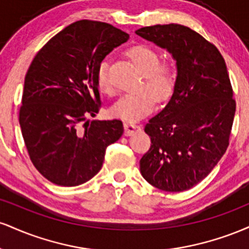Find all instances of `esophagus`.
<instances>
[{
	"label": "esophagus",
	"instance_id": "obj_1",
	"mask_svg": "<svg viewBox=\"0 0 249 249\" xmlns=\"http://www.w3.org/2000/svg\"><path fill=\"white\" fill-rule=\"evenodd\" d=\"M124 128H125V136H132V134L139 132L142 130V127L139 125L133 124V123H125L124 124Z\"/></svg>",
	"mask_w": 249,
	"mask_h": 249
}]
</instances>
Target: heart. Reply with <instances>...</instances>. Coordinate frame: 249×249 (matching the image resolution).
Instances as JSON below:
<instances>
[{"mask_svg":"<svg viewBox=\"0 0 249 249\" xmlns=\"http://www.w3.org/2000/svg\"><path fill=\"white\" fill-rule=\"evenodd\" d=\"M127 56L144 75L146 87L137 93H126L115 103L111 113L123 121L136 122L144 118L157 104V98L164 101L172 93L176 84V67L171 61H159V55L152 48L146 45H134L127 50ZM107 62L103 61L97 69V83L104 92L112 91V84L108 77Z\"/></svg>","mask_w":249,"mask_h":249,"instance_id":"1","label":"heart"}]
</instances>
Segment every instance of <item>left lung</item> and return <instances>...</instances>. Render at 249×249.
Masks as SVG:
<instances>
[{
    "label": "left lung",
    "mask_w": 249,
    "mask_h": 249,
    "mask_svg": "<svg viewBox=\"0 0 249 249\" xmlns=\"http://www.w3.org/2000/svg\"><path fill=\"white\" fill-rule=\"evenodd\" d=\"M167 50L176 61L171 99L148 121L151 147L141 173L154 187L182 192L215 167L228 146L235 101L224 57L198 33L181 24H157L136 31Z\"/></svg>",
    "instance_id": "8db88e82"
}]
</instances>
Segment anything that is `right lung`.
<instances>
[{
  "label": "right lung",
  "instance_id": "right-lung-1",
  "mask_svg": "<svg viewBox=\"0 0 249 249\" xmlns=\"http://www.w3.org/2000/svg\"><path fill=\"white\" fill-rule=\"evenodd\" d=\"M128 37L111 24L82 19L53 36L31 62L19 126L34 166L53 184L78 186L95 177L107 147L124 132L118 119L87 117L101 105L98 65Z\"/></svg>",
  "mask_w": 249,
  "mask_h": 249
}]
</instances>
